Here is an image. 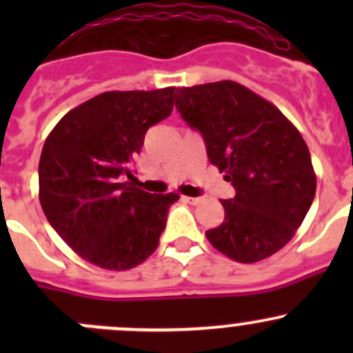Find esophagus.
<instances>
[{
    "instance_id": "esophagus-1",
    "label": "esophagus",
    "mask_w": 353,
    "mask_h": 353,
    "mask_svg": "<svg viewBox=\"0 0 353 353\" xmlns=\"http://www.w3.org/2000/svg\"><path fill=\"white\" fill-rule=\"evenodd\" d=\"M183 199L186 203H190V205H198V203L201 201V198H193V196H183Z\"/></svg>"
}]
</instances>
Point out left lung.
I'll list each match as a JSON object with an SVG mask.
<instances>
[{"instance_id": "obj_1", "label": "left lung", "mask_w": 353, "mask_h": 353, "mask_svg": "<svg viewBox=\"0 0 353 353\" xmlns=\"http://www.w3.org/2000/svg\"><path fill=\"white\" fill-rule=\"evenodd\" d=\"M181 117L205 140L206 155L236 190L210 244L237 263H256L285 245L316 194L311 154L272 102L236 81L177 88Z\"/></svg>"}]
</instances>
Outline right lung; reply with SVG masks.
Wrapping results in <instances>:
<instances>
[{
    "mask_svg": "<svg viewBox=\"0 0 353 353\" xmlns=\"http://www.w3.org/2000/svg\"><path fill=\"white\" fill-rule=\"evenodd\" d=\"M172 108L174 87L104 92L70 110L46 138L39 162L41 206L85 261L123 272L159 245L179 196L138 190L130 160L140 154L148 128L169 117Z\"/></svg>",
    "mask_w": 353,
    "mask_h": 353,
    "instance_id": "obj_1",
    "label": "right lung"
}]
</instances>
